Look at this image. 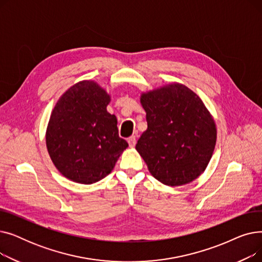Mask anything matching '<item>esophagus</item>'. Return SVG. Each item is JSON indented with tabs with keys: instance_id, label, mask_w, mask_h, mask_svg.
I'll return each mask as SVG.
<instances>
[{
	"instance_id": "1",
	"label": "esophagus",
	"mask_w": 262,
	"mask_h": 262,
	"mask_svg": "<svg viewBox=\"0 0 262 262\" xmlns=\"http://www.w3.org/2000/svg\"><path fill=\"white\" fill-rule=\"evenodd\" d=\"M127 142H128V144H129V146L130 147H134L135 145H136V136H130L129 138L127 139Z\"/></svg>"
}]
</instances>
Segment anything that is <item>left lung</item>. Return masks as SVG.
Returning <instances> with one entry per match:
<instances>
[{"label": "left lung", "mask_w": 262, "mask_h": 262, "mask_svg": "<svg viewBox=\"0 0 262 262\" xmlns=\"http://www.w3.org/2000/svg\"><path fill=\"white\" fill-rule=\"evenodd\" d=\"M147 129L136 144L149 173L170 187L193 182L205 171L216 142L213 117L200 96L180 82L143 92Z\"/></svg>", "instance_id": "left-lung-1"}]
</instances>
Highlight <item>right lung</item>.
<instances>
[{"instance_id":"add662e5","label":"right lung","mask_w":262,"mask_h":262,"mask_svg":"<svg viewBox=\"0 0 262 262\" xmlns=\"http://www.w3.org/2000/svg\"><path fill=\"white\" fill-rule=\"evenodd\" d=\"M110 95L98 82L81 80L57 101L46 142L56 169L68 180L90 185L101 181L128 143L120 138L118 121L107 112Z\"/></svg>"}]
</instances>
